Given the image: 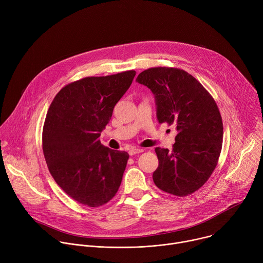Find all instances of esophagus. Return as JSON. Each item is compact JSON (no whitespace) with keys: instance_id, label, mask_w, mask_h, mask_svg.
I'll return each instance as SVG.
<instances>
[{"instance_id":"esophagus-1","label":"esophagus","mask_w":263,"mask_h":263,"mask_svg":"<svg viewBox=\"0 0 263 263\" xmlns=\"http://www.w3.org/2000/svg\"><path fill=\"white\" fill-rule=\"evenodd\" d=\"M143 152V148H140V147H132L129 149V155L130 156H133L135 154H138V153H142Z\"/></svg>"}]
</instances>
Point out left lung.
<instances>
[{
    "label": "left lung",
    "mask_w": 263,
    "mask_h": 263,
    "mask_svg": "<svg viewBox=\"0 0 263 263\" xmlns=\"http://www.w3.org/2000/svg\"><path fill=\"white\" fill-rule=\"evenodd\" d=\"M136 82L151 89L160 124L177 128L172 151L156 147L159 165L153 173L161 191L184 197L198 191L214 171L222 143V121L216 103L187 71L153 67Z\"/></svg>",
    "instance_id": "8db88e82"
}]
</instances>
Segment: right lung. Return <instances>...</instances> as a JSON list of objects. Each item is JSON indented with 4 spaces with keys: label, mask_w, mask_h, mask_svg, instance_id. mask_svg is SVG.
Masks as SVG:
<instances>
[{
    "label": "right lung",
    "mask_w": 263,
    "mask_h": 263,
    "mask_svg": "<svg viewBox=\"0 0 263 263\" xmlns=\"http://www.w3.org/2000/svg\"><path fill=\"white\" fill-rule=\"evenodd\" d=\"M135 73L127 70L72 82L48 110L43 130L46 162L64 193L82 205L102 206L119 191L129 154L104 146L99 137Z\"/></svg>",
    "instance_id": "right-lung-1"
}]
</instances>
